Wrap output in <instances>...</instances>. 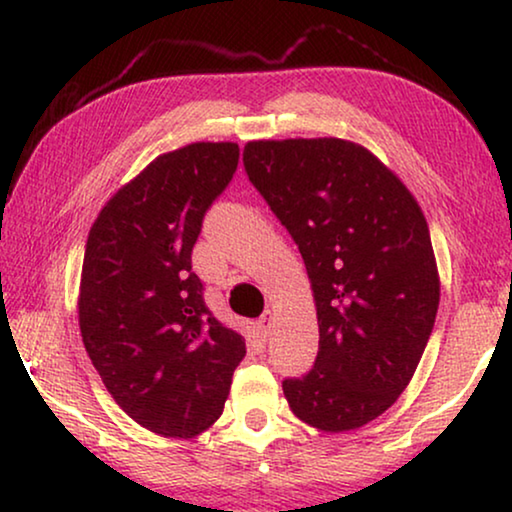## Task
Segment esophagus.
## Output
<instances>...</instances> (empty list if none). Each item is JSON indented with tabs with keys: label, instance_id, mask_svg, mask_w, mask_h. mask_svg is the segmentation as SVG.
Here are the masks:
<instances>
[{
	"label": "esophagus",
	"instance_id": "esophagus-1",
	"mask_svg": "<svg viewBox=\"0 0 512 512\" xmlns=\"http://www.w3.org/2000/svg\"><path fill=\"white\" fill-rule=\"evenodd\" d=\"M272 319H275V317H272V312L268 310V312H263L261 317H258V321H256V328H258V333H261L263 338H268L270 331H272Z\"/></svg>",
	"mask_w": 512,
	"mask_h": 512
}]
</instances>
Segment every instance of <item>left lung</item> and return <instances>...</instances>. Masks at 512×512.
<instances>
[{
  "label": "left lung",
  "mask_w": 512,
  "mask_h": 512,
  "mask_svg": "<svg viewBox=\"0 0 512 512\" xmlns=\"http://www.w3.org/2000/svg\"><path fill=\"white\" fill-rule=\"evenodd\" d=\"M247 177L289 230L312 282L319 352L282 382L293 415L352 431L396 403L436 324L440 282L417 200L373 153L338 137L261 139Z\"/></svg>",
  "instance_id": "8db88e82"
}]
</instances>
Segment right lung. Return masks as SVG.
<instances>
[{"label": "right lung", "instance_id": "right-lung-1", "mask_svg": "<svg viewBox=\"0 0 512 512\" xmlns=\"http://www.w3.org/2000/svg\"><path fill=\"white\" fill-rule=\"evenodd\" d=\"M240 160L233 142L163 153L93 223L79 293L83 345L144 429L193 438L221 417L244 338L205 305L191 251Z\"/></svg>", "mask_w": 512, "mask_h": 512}]
</instances>
